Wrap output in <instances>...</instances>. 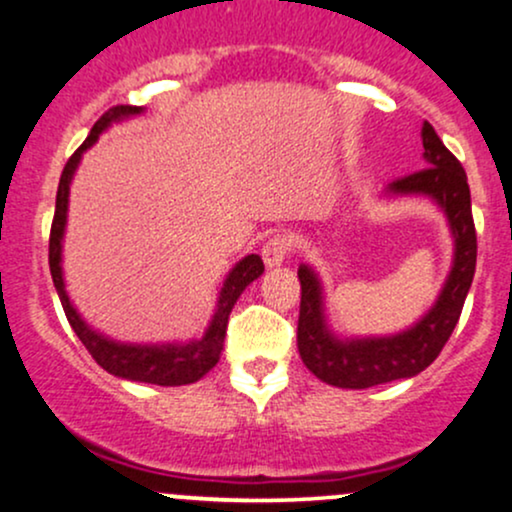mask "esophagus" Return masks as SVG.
Segmentation results:
<instances>
[{
	"label": "esophagus",
	"instance_id": "1",
	"mask_svg": "<svg viewBox=\"0 0 512 512\" xmlns=\"http://www.w3.org/2000/svg\"><path fill=\"white\" fill-rule=\"evenodd\" d=\"M293 248H296V240H293L291 233H274L267 243L262 245V260L267 267H276L291 255Z\"/></svg>",
	"mask_w": 512,
	"mask_h": 512
}]
</instances>
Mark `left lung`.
I'll return each instance as SVG.
<instances>
[{
  "instance_id": "left-lung-1",
  "label": "left lung",
  "mask_w": 512,
  "mask_h": 512,
  "mask_svg": "<svg viewBox=\"0 0 512 512\" xmlns=\"http://www.w3.org/2000/svg\"><path fill=\"white\" fill-rule=\"evenodd\" d=\"M421 137H424L426 166L397 178L390 185V192L428 195L445 209L452 236H455V264H452L448 284L431 313L411 330L397 337L339 342L327 332L325 320H322L320 284L315 274L308 267L298 269V279H301L298 351H301L305 368L327 385L344 387V390H366V387L421 373L436 361L462 315L464 298L477 269V228L472 219L467 173L428 122H424Z\"/></svg>"
}]
</instances>
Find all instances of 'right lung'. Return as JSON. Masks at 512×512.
<instances>
[{
    "instance_id": "obj_1",
    "label": "right lung",
    "mask_w": 512,
    "mask_h": 512,
    "mask_svg": "<svg viewBox=\"0 0 512 512\" xmlns=\"http://www.w3.org/2000/svg\"><path fill=\"white\" fill-rule=\"evenodd\" d=\"M142 113V108L137 105H115L108 113L98 117V122L93 125L91 134L86 137V142L69 156L67 166L62 170L60 187H57V204H55V216H52L50 226V274L55 281V289L60 293V301L67 315L69 325L76 332V337L81 339V344L86 346L88 354L93 356V361L98 363L103 370L117 375V378L125 380H137V383H151V385H190L197 383L202 375H207L211 368L219 363L221 349H223V337H226V325L228 315H231L233 305L240 298V293L245 291V286L250 281H255L257 276L264 272V264L260 255H248L245 260H240L233 272L228 274V279L223 281V289L219 296V305H216L214 320H211L207 334H204L199 342L185 344V346H129V344H117L110 339L101 337L76 315V310L69 303L67 291H64L62 281V236H64V223H67V202H69V182L76 166H79L81 154L98 139V134L103 132L110 122L122 120L127 115Z\"/></svg>"
}]
</instances>
